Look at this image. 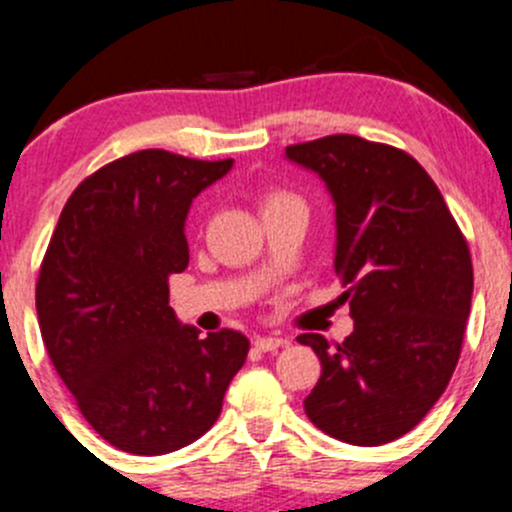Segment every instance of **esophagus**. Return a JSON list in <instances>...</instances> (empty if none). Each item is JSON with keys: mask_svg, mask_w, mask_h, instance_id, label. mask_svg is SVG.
Here are the masks:
<instances>
[{"mask_svg": "<svg viewBox=\"0 0 512 512\" xmlns=\"http://www.w3.org/2000/svg\"><path fill=\"white\" fill-rule=\"evenodd\" d=\"M287 339L282 337H257L255 339V347L260 349V352H277L280 347H285Z\"/></svg>", "mask_w": 512, "mask_h": 512, "instance_id": "esophagus-1", "label": "esophagus"}]
</instances>
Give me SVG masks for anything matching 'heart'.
Listing matches in <instances>:
<instances>
[{
    "label": "heart",
    "mask_w": 512,
    "mask_h": 512,
    "mask_svg": "<svg viewBox=\"0 0 512 512\" xmlns=\"http://www.w3.org/2000/svg\"><path fill=\"white\" fill-rule=\"evenodd\" d=\"M285 203H299V200H294L292 195L287 193H270L265 198V208H272V205H285Z\"/></svg>",
    "instance_id": "heart-1"
}]
</instances>
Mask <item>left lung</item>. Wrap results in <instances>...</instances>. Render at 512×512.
<instances>
[{"label": "left lung", "mask_w": 512, "mask_h": 512, "mask_svg": "<svg viewBox=\"0 0 512 512\" xmlns=\"http://www.w3.org/2000/svg\"><path fill=\"white\" fill-rule=\"evenodd\" d=\"M327 185L337 218L334 272L354 332L342 344L299 334L322 361L309 421L354 446L396 441L441 399L471 314L466 237L431 175L409 153L359 136L287 146Z\"/></svg>", "instance_id": "obj_1"}]
</instances>
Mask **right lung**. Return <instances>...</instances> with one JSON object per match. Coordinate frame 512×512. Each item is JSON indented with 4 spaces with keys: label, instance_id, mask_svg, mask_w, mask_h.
Returning a JSON list of instances; mask_svg holds the SVG:
<instances>
[{
    "label": "right lung",
    "instance_id": "right-lung-1",
    "mask_svg": "<svg viewBox=\"0 0 512 512\" xmlns=\"http://www.w3.org/2000/svg\"><path fill=\"white\" fill-rule=\"evenodd\" d=\"M230 168L158 148L113 160L66 200L41 262L51 364L98 436L126 453L198 441L250 352L245 334L200 337L168 304V277L188 267L190 205Z\"/></svg>",
    "mask_w": 512,
    "mask_h": 512
}]
</instances>
